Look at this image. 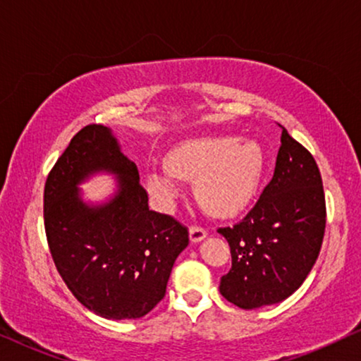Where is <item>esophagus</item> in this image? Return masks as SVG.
<instances>
[{
    "instance_id": "esophagus-1",
    "label": "esophagus",
    "mask_w": 361,
    "mask_h": 361,
    "mask_svg": "<svg viewBox=\"0 0 361 361\" xmlns=\"http://www.w3.org/2000/svg\"><path fill=\"white\" fill-rule=\"evenodd\" d=\"M189 236H190V241L197 243V241H202L205 238L207 230L202 228V226H199V225H192L189 228Z\"/></svg>"
}]
</instances>
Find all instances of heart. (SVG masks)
Masks as SVG:
<instances>
[{
    "instance_id": "1",
    "label": "heart",
    "mask_w": 361,
    "mask_h": 361,
    "mask_svg": "<svg viewBox=\"0 0 361 361\" xmlns=\"http://www.w3.org/2000/svg\"><path fill=\"white\" fill-rule=\"evenodd\" d=\"M263 164V152L253 141L197 137L172 147L166 156V171H151L146 184L166 204L179 190L177 179L195 182V199L202 209L214 216H231L255 197Z\"/></svg>"
}]
</instances>
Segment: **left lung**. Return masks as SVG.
I'll return each mask as SVG.
<instances>
[{
  "instance_id": "left-lung-1",
  "label": "left lung",
  "mask_w": 361,
  "mask_h": 361,
  "mask_svg": "<svg viewBox=\"0 0 361 361\" xmlns=\"http://www.w3.org/2000/svg\"><path fill=\"white\" fill-rule=\"evenodd\" d=\"M281 130L273 179L243 220L219 228L231 253L220 294L246 310L281 302L298 290L324 240L327 212L317 162Z\"/></svg>"
}]
</instances>
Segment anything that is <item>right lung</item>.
I'll list each match as a JSON object with an SVG mask.
<instances>
[{
    "label": "right lung",
    "instance_id": "obj_1",
    "mask_svg": "<svg viewBox=\"0 0 361 361\" xmlns=\"http://www.w3.org/2000/svg\"><path fill=\"white\" fill-rule=\"evenodd\" d=\"M98 170L118 174L105 206L82 204L76 185ZM44 226L54 264L80 304L105 319H140L166 295L172 266L189 245L174 216L149 210L140 172L110 128L83 126L44 187Z\"/></svg>",
    "mask_w": 361,
    "mask_h": 361
}]
</instances>
